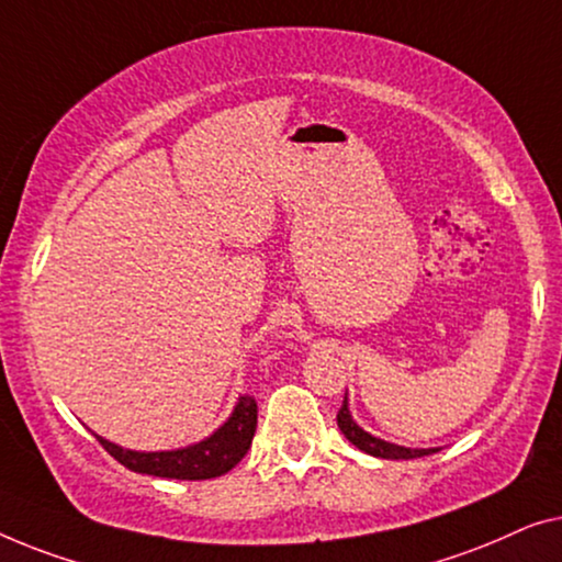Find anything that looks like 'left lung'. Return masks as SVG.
Masks as SVG:
<instances>
[{
	"mask_svg": "<svg viewBox=\"0 0 562 562\" xmlns=\"http://www.w3.org/2000/svg\"><path fill=\"white\" fill-rule=\"evenodd\" d=\"M338 428L346 436V440L353 442L359 450L363 453L374 456V458H392V461H402V458H423V456H430V453H438V448H405V446H397V442H390V440H382L376 436H371L357 425V420L351 417V409H349V397H344V405L338 409Z\"/></svg>",
	"mask_w": 562,
	"mask_h": 562,
	"instance_id": "obj_1",
	"label": "left lung"
}]
</instances>
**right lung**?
Wrapping results in <instances>:
<instances>
[{
  "instance_id": "1",
  "label": "right lung",
  "mask_w": 562,
  "mask_h": 562,
  "mask_svg": "<svg viewBox=\"0 0 562 562\" xmlns=\"http://www.w3.org/2000/svg\"><path fill=\"white\" fill-rule=\"evenodd\" d=\"M257 430V402L255 397H239L226 423L193 446L176 450H130L116 442L97 436V440L114 456L116 461L134 473L180 481H203L224 476L247 456L251 438Z\"/></svg>"
}]
</instances>
